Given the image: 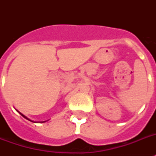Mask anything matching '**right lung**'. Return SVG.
Here are the masks:
<instances>
[{"mask_svg":"<svg viewBox=\"0 0 156 156\" xmlns=\"http://www.w3.org/2000/svg\"><path fill=\"white\" fill-rule=\"evenodd\" d=\"M17 111H18V110H17ZM19 112V113H20V114H21V115H22V116H23V117H24V118H26V119H27V120H29V121H31V120H30V119H29V118H27V116H24V115H23V113H21L20 112ZM32 122H34V121H32ZM43 122H45V121H43Z\"/></svg>","mask_w":156,"mask_h":156,"instance_id":"right-lung-1","label":"right lung"}]
</instances>
